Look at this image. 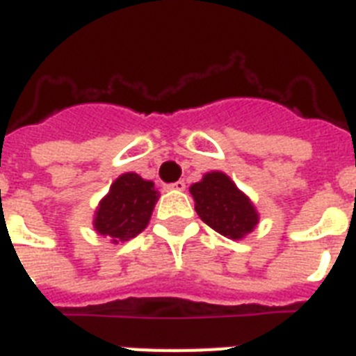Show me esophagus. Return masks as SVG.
<instances>
[{"label": "esophagus", "mask_w": 356, "mask_h": 356, "mask_svg": "<svg viewBox=\"0 0 356 356\" xmlns=\"http://www.w3.org/2000/svg\"><path fill=\"white\" fill-rule=\"evenodd\" d=\"M184 186H186V184H184V181H175V183H172V184H166L168 190H184Z\"/></svg>", "instance_id": "obj_1"}]
</instances>
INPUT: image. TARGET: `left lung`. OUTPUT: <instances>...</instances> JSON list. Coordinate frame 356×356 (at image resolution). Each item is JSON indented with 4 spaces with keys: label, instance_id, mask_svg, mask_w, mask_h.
Instances as JSON below:
<instances>
[{
    "label": "left lung",
    "instance_id": "8db88e82",
    "mask_svg": "<svg viewBox=\"0 0 356 356\" xmlns=\"http://www.w3.org/2000/svg\"><path fill=\"white\" fill-rule=\"evenodd\" d=\"M195 212L203 222L223 236L238 238L251 233L259 222V214L251 201L234 186L225 173H207L203 181L190 186Z\"/></svg>",
    "mask_w": 356,
    "mask_h": 356
}]
</instances>
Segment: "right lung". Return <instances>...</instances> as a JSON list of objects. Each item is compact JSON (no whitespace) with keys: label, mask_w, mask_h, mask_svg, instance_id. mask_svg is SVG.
I'll use <instances>...</instances> for the list:
<instances>
[{"label":"right lung","mask_w":356,"mask_h":356,"mask_svg":"<svg viewBox=\"0 0 356 356\" xmlns=\"http://www.w3.org/2000/svg\"><path fill=\"white\" fill-rule=\"evenodd\" d=\"M156 200L159 194L151 181H144L136 173H123L99 203L94 227L103 236L113 238V242H127L144 231Z\"/></svg>","instance_id":"obj_1"}]
</instances>
